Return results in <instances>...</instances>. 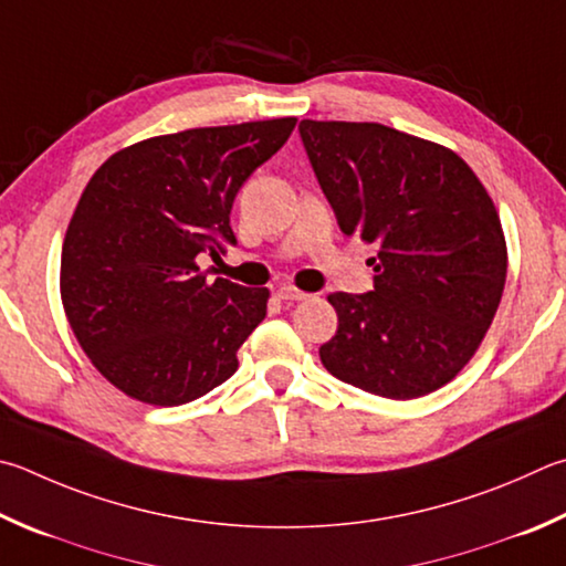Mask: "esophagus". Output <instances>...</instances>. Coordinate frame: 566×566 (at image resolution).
Returning <instances> with one entry per match:
<instances>
[{
  "label": "esophagus",
  "mask_w": 566,
  "mask_h": 566,
  "mask_svg": "<svg viewBox=\"0 0 566 566\" xmlns=\"http://www.w3.org/2000/svg\"><path fill=\"white\" fill-rule=\"evenodd\" d=\"M276 296L284 302H304V300H310L312 294L296 290V286H280V290H276Z\"/></svg>",
  "instance_id": "obj_1"
}]
</instances>
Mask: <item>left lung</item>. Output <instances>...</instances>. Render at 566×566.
<instances>
[{
    "mask_svg": "<svg viewBox=\"0 0 566 566\" xmlns=\"http://www.w3.org/2000/svg\"><path fill=\"white\" fill-rule=\"evenodd\" d=\"M300 133L344 234L376 244L374 290L328 294L338 328L318 348L338 381L410 400L465 368L495 318L507 244L495 202L458 153L381 123Z\"/></svg>",
    "mask_w": 566,
    "mask_h": 566,
    "instance_id": "8db88e82",
    "label": "left lung"
}]
</instances>
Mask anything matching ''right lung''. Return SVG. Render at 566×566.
<instances>
[{"label":"right lung","instance_id":"1","mask_svg":"<svg viewBox=\"0 0 566 566\" xmlns=\"http://www.w3.org/2000/svg\"><path fill=\"white\" fill-rule=\"evenodd\" d=\"M294 126L290 116L156 136L91 176L61 248V302L91 364L128 398L190 403L238 371L270 290L208 282L195 260L234 244V195Z\"/></svg>","mask_w":566,"mask_h":566}]
</instances>
